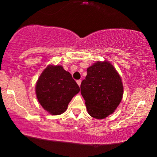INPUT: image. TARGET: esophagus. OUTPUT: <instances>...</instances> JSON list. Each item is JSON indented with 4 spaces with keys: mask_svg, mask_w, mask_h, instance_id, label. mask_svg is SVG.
<instances>
[{
    "mask_svg": "<svg viewBox=\"0 0 157 157\" xmlns=\"http://www.w3.org/2000/svg\"><path fill=\"white\" fill-rule=\"evenodd\" d=\"M77 83L78 84V86H80V84H81V80H77Z\"/></svg>",
    "mask_w": 157,
    "mask_h": 157,
    "instance_id": "esophagus-1",
    "label": "esophagus"
}]
</instances>
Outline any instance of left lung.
<instances>
[{
    "label": "left lung",
    "mask_w": 157,
    "mask_h": 157,
    "mask_svg": "<svg viewBox=\"0 0 157 157\" xmlns=\"http://www.w3.org/2000/svg\"><path fill=\"white\" fill-rule=\"evenodd\" d=\"M80 92L90 116L104 119L113 113L121 102L123 95L121 77L109 61H97L87 68Z\"/></svg>",
    "instance_id": "obj_1"
}]
</instances>
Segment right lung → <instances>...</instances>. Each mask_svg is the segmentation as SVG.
Here are the masks:
<instances>
[{"mask_svg":"<svg viewBox=\"0 0 157 157\" xmlns=\"http://www.w3.org/2000/svg\"><path fill=\"white\" fill-rule=\"evenodd\" d=\"M38 102L52 115L64 113L80 87L62 66H48L39 77L35 87Z\"/></svg>","mask_w":157,"mask_h":157,"instance_id":"obj_1","label":"right lung"}]
</instances>
